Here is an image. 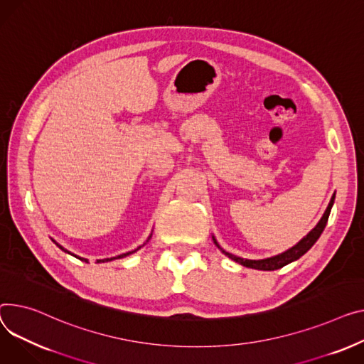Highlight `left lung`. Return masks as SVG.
<instances>
[{
	"label": "left lung",
	"instance_id": "8db88e82",
	"mask_svg": "<svg viewBox=\"0 0 364 364\" xmlns=\"http://www.w3.org/2000/svg\"><path fill=\"white\" fill-rule=\"evenodd\" d=\"M333 199H335V195L332 196V199H331V202H329V205H328V208H326V210H325V213H323V216H322V220L319 221V224H318L316 227H314L301 241H299V243H297L294 247H291L289 250H287V252H284V253H281V255H278V256H274V257H269V259H262V260H247V259H241V257H237V256H234V255H231V253L223 250V249L220 247V245H218L215 240H213V241H215V245L223 250V253H225L230 259L238 262L240 264L247 266V268L260 269V271H275V269H279V268H282V266H285V264H288V263H291V262L297 260L299 257H301L314 243H316L318 238L321 237V234L323 232V230H325V227H326L328 218H329V213H331V208H332V205H333Z\"/></svg>",
	"mask_w": 364,
	"mask_h": 364
}]
</instances>
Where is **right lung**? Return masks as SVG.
<instances>
[{"label":"right lung","instance_id":"add662e5","mask_svg":"<svg viewBox=\"0 0 364 364\" xmlns=\"http://www.w3.org/2000/svg\"><path fill=\"white\" fill-rule=\"evenodd\" d=\"M55 245H57V243H55ZM57 246H58V247H60V249H61V250H64V252H67V250H65V249H64V247H61V246H60V245H57ZM139 249H140V247H137V249H136V250H139ZM136 250H132V252H127V253H123V255H119V256H117V257H111V259H102V260H98V263H100V262H108V260H112V259H119V257H124V256H129V255H132V253H134V252H136ZM67 253H70V252H67ZM70 255H71V253H70ZM76 257H77V256H76ZM79 259H80V260H85V262H87V260H86V259H83V257H79Z\"/></svg>","mask_w":364,"mask_h":364}]
</instances>
